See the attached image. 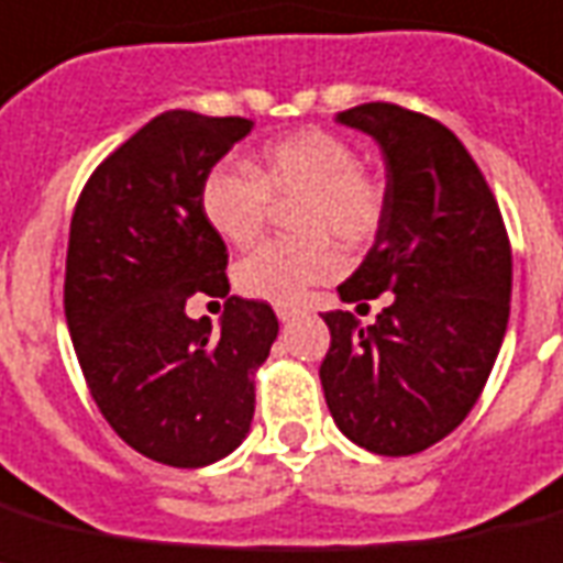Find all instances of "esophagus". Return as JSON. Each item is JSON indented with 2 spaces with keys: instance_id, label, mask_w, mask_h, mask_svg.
<instances>
[{
  "instance_id": "esophagus-1",
  "label": "esophagus",
  "mask_w": 563,
  "mask_h": 563,
  "mask_svg": "<svg viewBox=\"0 0 563 563\" xmlns=\"http://www.w3.org/2000/svg\"><path fill=\"white\" fill-rule=\"evenodd\" d=\"M296 313H299V310L290 308V305H276V317L282 319V322H290V319H294Z\"/></svg>"
}]
</instances>
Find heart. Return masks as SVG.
Wrapping results in <instances>:
<instances>
[{
	"label": "heart",
	"instance_id": "obj_1",
	"mask_svg": "<svg viewBox=\"0 0 563 563\" xmlns=\"http://www.w3.org/2000/svg\"><path fill=\"white\" fill-rule=\"evenodd\" d=\"M273 197H302L294 227L299 238H269L238 261L235 287L267 302H299L308 287L334 278L349 250L380 235L389 191L375 170L357 165V147L334 130L302 128L264 142L253 168L223 162L200 186L203 218L227 244H253L273 209Z\"/></svg>",
	"mask_w": 563,
	"mask_h": 563
}]
</instances>
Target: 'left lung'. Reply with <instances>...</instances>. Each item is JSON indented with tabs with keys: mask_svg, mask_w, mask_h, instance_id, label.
I'll list each match as a JSON object with an SVG mask.
<instances>
[{
	"mask_svg": "<svg viewBox=\"0 0 563 563\" xmlns=\"http://www.w3.org/2000/svg\"><path fill=\"white\" fill-rule=\"evenodd\" d=\"M386 156L389 214L343 302L389 294L375 325L331 310L319 366L336 427L380 456L442 442L483 393L509 325L511 244L483 170L442 121L372 101L336 112ZM366 305V302H363Z\"/></svg>",
	"mask_w": 563,
	"mask_h": 563,
	"instance_id": "left-lung-1",
	"label": "left lung"
}]
</instances>
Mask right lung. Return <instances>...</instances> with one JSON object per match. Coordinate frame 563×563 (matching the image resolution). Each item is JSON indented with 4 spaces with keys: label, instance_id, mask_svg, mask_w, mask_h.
Returning a JSON list of instances; mask_svg holds the SVG:
<instances>
[{
    "label": "right lung",
    "instance_id": "1",
    "mask_svg": "<svg viewBox=\"0 0 563 563\" xmlns=\"http://www.w3.org/2000/svg\"><path fill=\"white\" fill-rule=\"evenodd\" d=\"M250 130L241 115L162 112L92 170L71 214L63 308L80 372L107 424L170 467L211 465L244 442L253 375L278 334L258 299L228 296L220 332L185 313L195 292L229 294L200 186Z\"/></svg>",
    "mask_w": 563,
    "mask_h": 563
}]
</instances>
